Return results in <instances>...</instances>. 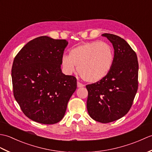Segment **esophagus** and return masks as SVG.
<instances>
[{
  "label": "esophagus",
  "mask_w": 152,
  "mask_h": 152,
  "mask_svg": "<svg viewBox=\"0 0 152 152\" xmlns=\"http://www.w3.org/2000/svg\"><path fill=\"white\" fill-rule=\"evenodd\" d=\"M83 86H84V85L82 84V83H80L79 82H77V87H78V88H82Z\"/></svg>",
  "instance_id": "1"
}]
</instances>
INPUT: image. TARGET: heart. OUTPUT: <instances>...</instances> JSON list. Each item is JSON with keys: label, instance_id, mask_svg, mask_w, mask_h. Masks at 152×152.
<instances>
[{"label": "heart", "instance_id": "obj_1", "mask_svg": "<svg viewBox=\"0 0 152 152\" xmlns=\"http://www.w3.org/2000/svg\"><path fill=\"white\" fill-rule=\"evenodd\" d=\"M114 61L113 48L105 42H86L74 48L69 55L61 57L64 72L71 74L78 72L85 81L96 82L103 79L110 70Z\"/></svg>", "mask_w": 152, "mask_h": 152}]
</instances>
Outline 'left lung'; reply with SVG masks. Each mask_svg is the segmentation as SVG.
Returning <instances> with one entry per match:
<instances>
[{"label":"left lung","mask_w":152,"mask_h":152,"mask_svg":"<svg viewBox=\"0 0 152 152\" xmlns=\"http://www.w3.org/2000/svg\"><path fill=\"white\" fill-rule=\"evenodd\" d=\"M114 50V61L104 78L87 85V109L94 120L107 124L127 114L138 89V63L136 53L117 35L104 33Z\"/></svg>","instance_id":"1"}]
</instances>
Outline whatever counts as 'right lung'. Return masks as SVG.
<instances>
[{"label": "right lung", "instance_id": "1", "mask_svg": "<svg viewBox=\"0 0 152 152\" xmlns=\"http://www.w3.org/2000/svg\"><path fill=\"white\" fill-rule=\"evenodd\" d=\"M66 40L37 37L22 48L12 68L14 95L24 114L42 124L60 121L77 88L76 78L61 69Z\"/></svg>", "mask_w": 152, "mask_h": 152}]
</instances>
